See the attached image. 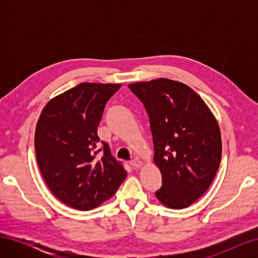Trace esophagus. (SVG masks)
Returning <instances> with one entry per match:
<instances>
[{
    "instance_id": "esophagus-1",
    "label": "esophagus",
    "mask_w": 258,
    "mask_h": 258,
    "mask_svg": "<svg viewBox=\"0 0 258 258\" xmlns=\"http://www.w3.org/2000/svg\"><path fill=\"white\" fill-rule=\"evenodd\" d=\"M130 166L132 167V168H140V167H141L142 166V162L141 161H140L139 159H132V160H130Z\"/></svg>"
}]
</instances>
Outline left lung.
Instances as JSON below:
<instances>
[{"mask_svg":"<svg viewBox=\"0 0 258 258\" xmlns=\"http://www.w3.org/2000/svg\"><path fill=\"white\" fill-rule=\"evenodd\" d=\"M150 117L154 162L162 185L156 197L171 209L199 199L213 182L222 158L214 115L188 86L168 79L130 84Z\"/></svg>","mask_w":258,"mask_h":258,"instance_id":"obj_1","label":"left lung"}]
</instances>
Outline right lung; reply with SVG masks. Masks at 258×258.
I'll list each match as a JSON object with an SVG mask.
<instances>
[{
    "mask_svg": "<svg viewBox=\"0 0 258 258\" xmlns=\"http://www.w3.org/2000/svg\"><path fill=\"white\" fill-rule=\"evenodd\" d=\"M120 86L82 83L51 99L38 118L34 144L44 181L76 210L99 207L126 178L121 163L107 143L100 144L97 134L105 104Z\"/></svg>",
    "mask_w": 258,
    "mask_h": 258,
    "instance_id": "add662e5",
    "label": "right lung"
}]
</instances>
